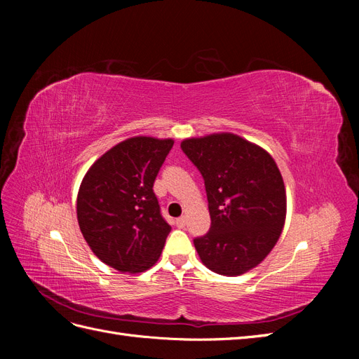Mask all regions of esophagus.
Wrapping results in <instances>:
<instances>
[{"mask_svg": "<svg viewBox=\"0 0 359 359\" xmlns=\"http://www.w3.org/2000/svg\"><path fill=\"white\" fill-rule=\"evenodd\" d=\"M186 222H187L186 217L182 215V217H180V219H177V226L178 227H184V226H186Z\"/></svg>", "mask_w": 359, "mask_h": 359, "instance_id": "obj_1", "label": "esophagus"}]
</instances>
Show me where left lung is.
Wrapping results in <instances>:
<instances>
[{
    "label": "left lung",
    "instance_id": "left-lung-1",
    "mask_svg": "<svg viewBox=\"0 0 359 359\" xmlns=\"http://www.w3.org/2000/svg\"><path fill=\"white\" fill-rule=\"evenodd\" d=\"M205 181L210 232L194 240L202 264L235 277L271 253L286 222V189L266 149L229 133L187 137L181 142Z\"/></svg>",
    "mask_w": 359,
    "mask_h": 359
}]
</instances>
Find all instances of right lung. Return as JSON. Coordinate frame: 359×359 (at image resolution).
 <instances>
[{
  "label": "right lung",
  "mask_w": 359,
  "mask_h": 359,
  "mask_svg": "<svg viewBox=\"0 0 359 359\" xmlns=\"http://www.w3.org/2000/svg\"><path fill=\"white\" fill-rule=\"evenodd\" d=\"M172 145L170 137H128L97 158L81 182L79 229L93 253L119 273H144L161 255L170 226L153 186Z\"/></svg>",
  "instance_id": "add662e5"
}]
</instances>
